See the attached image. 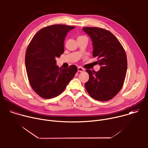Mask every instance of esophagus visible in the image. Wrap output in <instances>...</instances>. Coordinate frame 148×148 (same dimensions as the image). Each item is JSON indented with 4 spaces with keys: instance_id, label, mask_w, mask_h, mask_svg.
Returning a JSON list of instances; mask_svg holds the SVG:
<instances>
[{
    "instance_id": "34e87169",
    "label": "esophagus",
    "mask_w": 148,
    "mask_h": 148,
    "mask_svg": "<svg viewBox=\"0 0 148 148\" xmlns=\"http://www.w3.org/2000/svg\"><path fill=\"white\" fill-rule=\"evenodd\" d=\"M84 71V69H82V67H78V72H83Z\"/></svg>"
}]
</instances>
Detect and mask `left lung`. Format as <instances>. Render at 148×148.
I'll use <instances>...</instances> for the list:
<instances>
[{
	"label": "left lung",
	"instance_id": "obj_1",
	"mask_svg": "<svg viewBox=\"0 0 148 148\" xmlns=\"http://www.w3.org/2000/svg\"><path fill=\"white\" fill-rule=\"evenodd\" d=\"M91 38L92 56L97 57L101 66L97 72L86 70L89 80L85 87L94 99L106 101L114 98L121 90L127 71L126 53L116 37L110 31L98 27H83Z\"/></svg>",
	"mask_w": 148,
	"mask_h": 148
}]
</instances>
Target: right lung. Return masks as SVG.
Listing matches in <instances>:
<instances>
[{
  "label": "right lung",
  "mask_w": 148,
  "mask_h": 148,
  "mask_svg": "<svg viewBox=\"0 0 148 148\" xmlns=\"http://www.w3.org/2000/svg\"><path fill=\"white\" fill-rule=\"evenodd\" d=\"M74 26L54 25L40 30L29 45L25 56L28 79L33 90L41 97H56L64 91L77 71L71 65L61 70L56 58L64 51L67 33Z\"/></svg>",
  "instance_id": "right-lung-1"
}]
</instances>
